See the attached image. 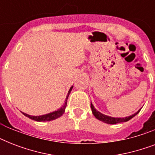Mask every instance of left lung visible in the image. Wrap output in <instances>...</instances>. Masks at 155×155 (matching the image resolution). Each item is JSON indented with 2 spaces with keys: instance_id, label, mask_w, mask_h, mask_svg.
I'll return each instance as SVG.
<instances>
[{
  "instance_id": "left-lung-1",
  "label": "left lung",
  "mask_w": 155,
  "mask_h": 155,
  "mask_svg": "<svg viewBox=\"0 0 155 155\" xmlns=\"http://www.w3.org/2000/svg\"><path fill=\"white\" fill-rule=\"evenodd\" d=\"M91 108H92V112L93 113V115L95 116V117L98 119V120H101L103 122L107 123V124H111V125H114V124H117V123H121V122H125V121H128L130 120V119H132L134 117L137 115V113H139L141 108L139 110L137 111V113H135L134 114H133L131 116H129V117H110V116L104 115L103 113H101L99 111H97L96 108H94V106L91 102Z\"/></svg>"
}]
</instances>
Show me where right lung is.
I'll return each instance as SVG.
<instances>
[{
  "instance_id": "right-lung-1",
  "label": "right lung",
  "mask_w": 155,
  "mask_h": 155,
  "mask_svg": "<svg viewBox=\"0 0 155 155\" xmlns=\"http://www.w3.org/2000/svg\"><path fill=\"white\" fill-rule=\"evenodd\" d=\"M73 86L70 87V89L68 91V96H67V98L65 100V103L63 104L60 108H58V110L54 111L52 113H47V114H45V115H41V116H31L29 115V114H26L25 113H22L23 115H25V117H27L30 119H32L34 120H36V121H50V120H55L57 118L60 117L61 116L63 115L64 112H65L66 106H67V102H68V98L69 97V94H70L71 91L72 89Z\"/></svg>"
}]
</instances>
